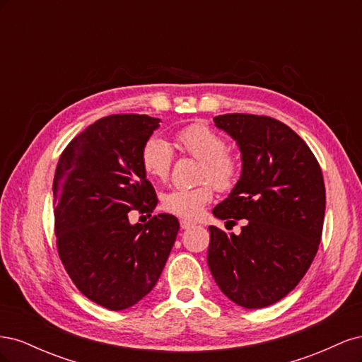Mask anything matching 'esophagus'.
<instances>
[{
	"label": "esophagus",
	"instance_id": "obj_1",
	"mask_svg": "<svg viewBox=\"0 0 362 362\" xmlns=\"http://www.w3.org/2000/svg\"><path fill=\"white\" fill-rule=\"evenodd\" d=\"M180 226H181V229H189V228H193L194 223L190 222V221H185V218H182V221H180Z\"/></svg>",
	"mask_w": 362,
	"mask_h": 362
}]
</instances>
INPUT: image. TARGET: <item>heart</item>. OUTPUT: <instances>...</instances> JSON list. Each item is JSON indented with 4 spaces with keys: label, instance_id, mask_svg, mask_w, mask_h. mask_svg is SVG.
<instances>
[{
    "label": "heart",
    "instance_id": "heart-1",
    "mask_svg": "<svg viewBox=\"0 0 362 362\" xmlns=\"http://www.w3.org/2000/svg\"><path fill=\"white\" fill-rule=\"evenodd\" d=\"M175 145L181 154L199 160L198 182L192 189H175L163 196L161 208L182 218H196L205 205L213 201L214 187L218 192L234 189L240 178V160L228 151L226 139L205 124H190L175 133ZM140 163L149 178L168 180L173 154L166 140L151 137L141 148Z\"/></svg>",
    "mask_w": 362,
    "mask_h": 362
}]
</instances>
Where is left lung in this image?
Here are the masks:
<instances>
[{
  "label": "left lung",
  "mask_w": 362,
  "mask_h": 362,
  "mask_svg": "<svg viewBox=\"0 0 362 362\" xmlns=\"http://www.w3.org/2000/svg\"><path fill=\"white\" fill-rule=\"evenodd\" d=\"M242 151V177L213 214L246 218L242 234L210 226L208 267L234 303L247 310L281 300L298 286L319 250L326 206L320 164L294 131L269 116L214 117Z\"/></svg>",
  "instance_id": "obj_1"
}]
</instances>
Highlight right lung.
<instances>
[{"mask_svg":"<svg viewBox=\"0 0 362 362\" xmlns=\"http://www.w3.org/2000/svg\"><path fill=\"white\" fill-rule=\"evenodd\" d=\"M148 115H110L74 137L54 175V231L59 257L87 299L107 310L136 305L156 287L177 238L172 214L151 216L157 194L140 152L158 128Z\"/></svg>","mask_w":362,"mask_h":362,"instance_id":"obj_1","label":"right lung"}]
</instances>
